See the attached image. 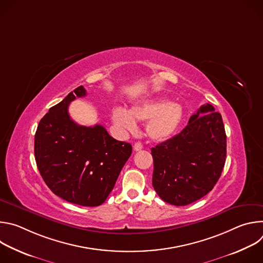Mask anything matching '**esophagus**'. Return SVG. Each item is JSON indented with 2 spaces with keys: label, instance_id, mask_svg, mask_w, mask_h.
I'll list each match as a JSON object with an SVG mask.
<instances>
[{
  "label": "esophagus",
  "instance_id": "34e87169",
  "mask_svg": "<svg viewBox=\"0 0 263 263\" xmlns=\"http://www.w3.org/2000/svg\"><path fill=\"white\" fill-rule=\"evenodd\" d=\"M143 147V145H142V143L141 142H135V144H134V149L135 151H140V149Z\"/></svg>",
  "mask_w": 263,
  "mask_h": 263
}]
</instances>
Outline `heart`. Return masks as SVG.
<instances>
[{
	"label": "heart",
	"instance_id": "heart-1",
	"mask_svg": "<svg viewBox=\"0 0 263 263\" xmlns=\"http://www.w3.org/2000/svg\"><path fill=\"white\" fill-rule=\"evenodd\" d=\"M136 121H148L145 133L149 139L163 141L172 137L179 129L183 120V108L166 100H151L135 105L130 112L123 107L112 110V121L122 129L133 131Z\"/></svg>",
	"mask_w": 263,
	"mask_h": 263
}]
</instances>
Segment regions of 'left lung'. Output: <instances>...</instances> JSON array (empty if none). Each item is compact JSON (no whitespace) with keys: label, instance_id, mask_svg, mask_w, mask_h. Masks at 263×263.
I'll return each mask as SVG.
<instances>
[{"label":"left lung","instance_id":"obj_1","mask_svg":"<svg viewBox=\"0 0 263 263\" xmlns=\"http://www.w3.org/2000/svg\"><path fill=\"white\" fill-rule=\"evenodd\" d=\"M153 187L175 206L192 204L212 191L226 162L227 136L220 114L201 106L186 127L151 149Z\"/></svg>","mask_w":263,"mask_h":263}]
</instances>
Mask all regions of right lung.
I'll use <instances>...</instances> for the list:
<instances>
[{
	"label": "right lung",
	"mask_w": 263,
	"mask_h": 263,
	"mask_svg": "<svg viewBox=\"0 0 263 263\" xmlns=\"http://www.w3.org/2000/svg\"><path fill=\"white\" fill-rule=\"evenodd\" d=\"M85 96V88L79 86L50 108L37 127L34 154L53 194L72 204L95 207L114 190L132 145L110 136L102 125L85 127L70 119L69 103Z\"/></svg>",
	"instance_id": "add662e5"
}]
</instances>
